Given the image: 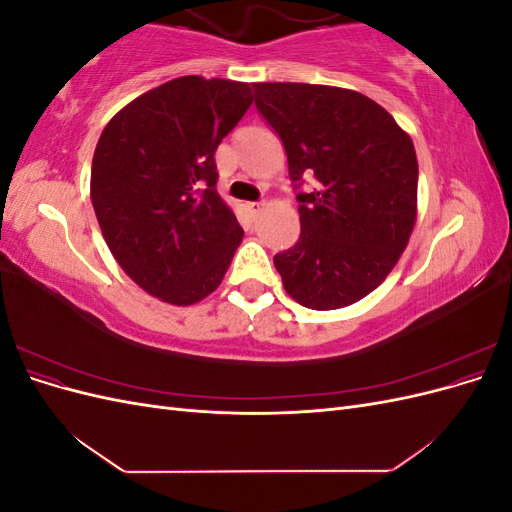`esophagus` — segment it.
Wrapping results in <instances>:
<instances>
[{"instance_id": "34e87169", "label": "esophagus", "mask_w": 512, "mask_h": 512, "mask_svg": "<svg viewBox=\"0 0 512 512\" xmlns=\"http://www.w3.org/2000/svg\"><path fill=\"white\" fill-rule=\"evenodd\" d=\"M262 207H265L262 203H247V211H250V215H254V218L262 211Z\"/></svg>"}]
</instances>
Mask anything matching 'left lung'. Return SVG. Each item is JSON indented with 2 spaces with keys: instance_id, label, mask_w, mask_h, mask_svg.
I'll return each instance as SVG.
<instances>
[{
  "instance_id": "left-lung-1",
  "label": "left lung",
  "mask_w": 512,
  "mask_h": 512,
  "mask_svg": "<svg viewBox=\"0 0 512 512\" xmlns=\"http://www.w3.org/2000/svg\"><path fill=\"white\" fill-rule=\"evenodd\" d=\"M256 108L280 136L299 200L301 237L273 256L290 297L346 307L378 288L416 220L418 164L410 136L359 91L254 83ZM314 174L317 188L302 192Z\"/></svg>"
}]
</instances>
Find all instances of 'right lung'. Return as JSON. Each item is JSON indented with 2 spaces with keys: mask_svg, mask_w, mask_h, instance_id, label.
Returning a JSON list of instances; mask_svg holds the SVG:
<instances>
[{
  "mask_svg": "<svg viewBox=\"0 0 512 512\" xmlns=\"http://www.w3.org/2000/svg\"><path fill=\"white\" fill-rule=\"evenodd\" d=\"M250 104L247 83L181 76L104 128L91 203L119 267L153 297L192 305L224 280L243 228L215 190V149Z\"/></svg>",
  "mask_w": 512,
  "mask_h": 512,
  "instance_id": "add662e5",
  "label": "right lung"
}]
</instances>
